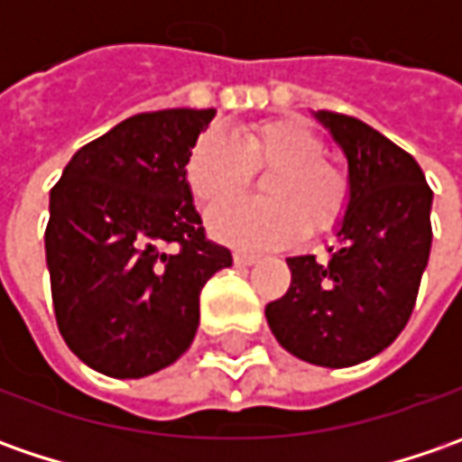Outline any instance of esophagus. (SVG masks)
Returning a JSON list of instances; mask_svg holds the SVG:
<instances>
[{"instance_id": "1", "label": "esophagus", "mask_w": 462, "mask_h": 462, "mask_svg": "<svg viewBox=\"0 0 462 462\" xmlns=\"http://www.w3.org/2000/svg\"><path fill=\"white\" fill-rule=\"evenodd\" d=\"M234 262H236L239 267H252V264L257 262V254H249V252H236V254H234Z\"/></svg>"}]
</instances>
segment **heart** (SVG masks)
<instances>
[{
  "instance_id": "1",
  "label": "heart",
  "mask_w": 462,
  "mask_h": 462,
  "mask_svg": "<svg viewBox=\"0 0 462 462\" xmlns=\"http://www.w3.org/2000/svg\"><path fill=\"white\" fill-rule=\"evenodd\" d=\"M271 174L264 204H229L210 213V234L223 244L259 252L295 241L309 223L324 231L346 203L342 169L324 159L321 138L300 120H267L239 135L208 131L187 156L185 180L208 208L238 194L251 171Z\"/></svg>"
}]
</instances>
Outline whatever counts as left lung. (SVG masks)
<instances>
[{"mask_svg": "<svg viewBox=\"0 0 462 462\" xmlns=\"http://www.w3.org/2000/svg\"><path fill=\"white\" fill-rule=\"evenodd\" d=\"M346 159V203L328 262L288 257L291 288L264 316L298 360L352 367L381 355L417 303L432 249V189L411 153L357 117L316 110Z\"/></svg>", "mask_w": 462, "mask_h": 462, "instance_id": "obj_1", "label": "left lung"}]
</instances>
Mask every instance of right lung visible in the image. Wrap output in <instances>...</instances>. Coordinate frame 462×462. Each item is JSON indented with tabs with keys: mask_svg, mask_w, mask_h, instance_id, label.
<instances>
[{
	"mask_svg": "<svg viewBox=\"0 0 462 462\" xmlns=\"http://www.w3.org/2000/svg\"><path fill=\"white\" fill-rule=\"evenodd\" d=\"M216 110L134 116L71 156L51 189L45 264L63 342L102 375L146 378L185 355L200 291L234 259L205 239L187 156Z\"/></svg>",
	"mask_w": 462,
	"mask_h": 462,
	"instance_id": "right-lung-1",
	"label": "right lung"
}]
</instances>
